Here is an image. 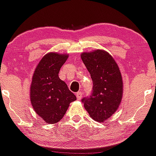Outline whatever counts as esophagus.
<instances>
[{
    "label": "esophagus",
    "mask_w": 156,
    "mask_h": 156,
    "mask_svg": "<svg viewBox=\"0 0 156 156\" xmlns=\"http://www.w3.org/2000/svg\"><path fill=\"white\" fill-rule=\"evenodd\" d=\"M82 95H83V92H82L81 91H80V92H77V93H76L77 99H78V100H80V99H81Z\"/></svg>",
    "instance_id": "obj_1"
}]
</instances>
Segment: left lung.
Instances as JSON below:
<instances>
[{"instance_id": "obj_1", "label": "left lung", "mask_w": 156, "mask_h": 156, "mask_svg": "<svg viewBox=\"0 0 156 156\" xmlns=\"http://www.w3.org/2000/svg\"><path fill=\"white\" fill-rule=\"evenodd\" d=\"M80 57L93 80L92 94L82 102L90 117L103 122L116 112L122 99L120 70L112 55L103 50L83 52Z\"/></svg>"}]
</instances>
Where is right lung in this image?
<instances>
[{"instance_id":"right-lung-1","label":"right lung","mask_w":156,"mask_h":156,"mask_svg":"<svg viewBox=\"0 0 156 156\" xmlns=\"http://www.w3.org/2000/svg\"><path fill=\"white\" fill-rule=\"evenodd\" d=\"M68 58L67 53L51 52L36 67L30 87V101L39 117L48 124H55L64 117L69 103L76 97L58 77L61 67Z\"/></svg>"}]
</instances>
